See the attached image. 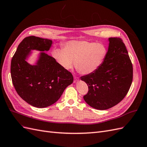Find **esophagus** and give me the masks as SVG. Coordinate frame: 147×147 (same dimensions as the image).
<instances>
[{"label":"esophagus","mask_w":147,"mask_h":147,"mask_svg":"<svg viewBox=\"0 0 147 147\" xmlns=\"http://www.w3.org/2000/svg\"><path fill=\"white\" fill-rule=\"evenodd\" d=\"M78 80V77H77L76 76H74V82H77Z\"/></svg>","instance_id":"1"}]
</instances>
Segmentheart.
<instances>
[{"label": "heart", "mask_w": 147, "mask_h": 147, "mask_svg": "<svg viewBox=\"0 0 147 147\" xmlns=\"http://www.w3.org/2000/svg\"><path fill=\"white\" fill-rule=\"evenodd\" d=\"M53 56L63 68L70 69L74 64L78 72L90 74L103 63L107 49L101 43L86 40H71L63 44V49L55 48Z\"/></svg>", "instance_id": "heart-1"}]
</instances>
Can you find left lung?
I'll return each instance as SVG.
<instances>
[{
    "label": "left lung",
    "mask_w": 147,
    "mask_h": 147,
    "mask_svg": "<svg viewBox=\"0 0 147 147\" xmlns=\"http://www.w3.org/2000/svg\"><path fill=\"white\" fill-rule=\"evenodd\" d=\"M103 63L95 72L81 77L88 92L83 96L92 108L107 110L119 103L131 86L133 67L121 38L110 37Z\"/></svg>",
    "instance_id": "left-lung-1"
}]
</instances>
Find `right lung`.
Masks as SVG:
<instances>
[{
	"label": "right lung",
	"mask_w": 147,
	"mask_h": 147,
	"mask_svg": "<svg viewBox=\"0 0 147 147\" xmlns=\"http://www.w3.org/2000/svg\"><path fill=\"white\" fill-rule=\"evenodd\" d=\"M51 44L47 38L27 37L19 44L11 59V77L15 90L35 107L44 108L55 103L74 80L70 72L45 53H41L36 65L26 61L31 50L48 51Z\"/></svg>",
	"instance_id": "1"
}]
</instances>
